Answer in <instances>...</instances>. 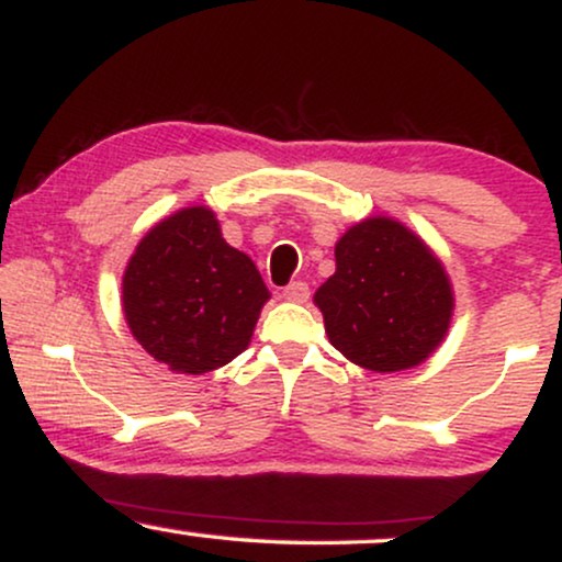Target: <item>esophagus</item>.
<instances>
[{
	"label": "esophagus",
	"instance_id": "esophagus-1",
	"mask_svg": "<svg viewBox=\"0 0 562 562\" xmlns=\"http://www.w3.org/2000/svg\"><path fill=\"white\" fill-rule=\"evenodd\" d=\"M282 299L293 301V303H303L308 299V285H306V282H301V280L290 282L288 288H282Z\"/></svg>",
	"mask_w": 562,
	"mask_h": 562
}]
</instances>
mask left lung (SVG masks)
Masks as SVG:
<instances>
[{
  "label": "left lung",
  "instance_id": "obj_1",
  "mask_svg": "<svg viewBox=\"0 0 562 562\" xmlns=\"http://www.w3.org/2000/svg\"><path fill=\"white\" fill-rule=\"evenodd\" d=\"M314 303L330 344L372 372L423 364L441 346L454 312L443 263L389 216L364 218L335 243V274Z\"/></svg>",
  "mask_w": 562,
  "mask_h": 562
}]
</instances>
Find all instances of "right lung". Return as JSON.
<instances>
[{
  "label": "right lung",
  "instance_id": "right-lung-1",
  "mask_svg": "<svg viewBox=\"0 0 562 562\" xmlns=\"http://www.w3.org/2000/svg\"><path fill=\"white\" fill-rule=\"evenodd\" d=\"M267 301L256 263L224 240L205 205L158 222L124 272L128 330L153 359L184 375L243 353Z\"/></svg>",
  "mask_w": 562,
  "mask_h": 562
}]
</instances>
